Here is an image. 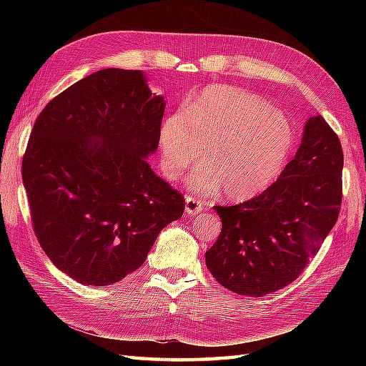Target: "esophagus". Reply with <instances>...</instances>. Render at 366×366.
I'll use <instances>...</instances> for the list:
<instances>
[{
    "instance_id": "1",
    "label": "esophagus",
    "mask_w": 366,
    "mask_h": 366,
    "mask_svg": "<svg viewBox=\"0 0 366 366\" xmlns=\"http://www.w3.org/2000/svg\"><path fill=\"white\" fill-rule=\"evenodd\" d=\"M204 209L203 203H201L199 199L193 198V197H187L185 198V214L193 215V214H198Z\"/></svg>"
}]
</instances>
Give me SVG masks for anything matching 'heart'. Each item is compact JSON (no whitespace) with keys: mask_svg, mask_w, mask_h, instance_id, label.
<instances>
[{"mask_svg":"<svg viewBox=\"0 0 366 366\" xmlns=\"http://www.w3.org/2000/svg\"><path fill=\"white\" fill-rule=\"evenodd\" d=\"M162 169L177 179L199 157L187 177L199 195L223 189L232 201L258 195L283 169L294 144L286 113L259 96L234 86L212 84L162 122L159 132Z\"/></svg>","mask_w":366,"mask_h":366,"instance_id":"obj_1","label":"heart"}]
</instances>
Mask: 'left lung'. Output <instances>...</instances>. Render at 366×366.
<instances>
[{"label":"left lung","instance_id":"8db88e82","mask_svg":"<svg viewBox=\"0 0 366 366\" xmlns=\"http://www.w3.org/2000/svg\"><path fill=\"white\" fill-rule=\"evenodd\" d=\"M343 149L321 114L305 122L302 143L277 182L236 206H215L222 220L206 266L227 290L261 297L292 283L335 227Z\"/></svg>","mask_w":366,"mask_h":366}]
</instances>
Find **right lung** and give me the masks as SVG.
<instances>
[{
	"mask_svg": "<svg viewBox=\"0 0 366 366\" xmlns=\"http://www.w3.org/2000/svg\"><path fill=\"white\" fill-rule=\"evenodd\" d=\"M165 99L142 71L102 69L37 116L21 176L36 237L50 261L86 286L142 267L184 197L151 169Z\"/></svg>",
	"mask_w": 366,
	"mask_h": 366,
	"instance_id": "add662e5",
	"label": "right lung"
}]
</instances>
